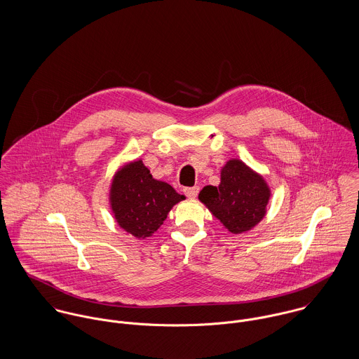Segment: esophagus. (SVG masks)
I'll use <instances>...</instances> for the list:
<instances>
[{
  "mask_svg": "<svg viewBox=\"0 0 359 359\" xmlns=\"http://www.w3.org/2000/svg\"><path fill=\"white\" fill-rule=\"evenodd\" d=\"M199 187H189V189H184V194L189 197V198H196L197 194H198Z\"/></svg>",
  "mask_w": 359,
  "mask_h": 359,
  "instance_id": "obj_1",
  "label": "esophagus"
}]
</instances>
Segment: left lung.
<instances>
[{
    "instance_id": "left-lung-1",
    "label": "left lung",
    "mask_w": 359,
    "mask_h": 359,
    "mask_svg": "<svg viewBox=\"0 0 359 359\" xmlns=\"http://www.w3.org/2000/svg\"><path fill=\"white\" fill-rule=\"evenodd\" d=\"M271 189L263 175L231 158L220 169L219 186H205L198 199L231 234L257 226L267 213Z\"/></svg>"
}]
</instances>
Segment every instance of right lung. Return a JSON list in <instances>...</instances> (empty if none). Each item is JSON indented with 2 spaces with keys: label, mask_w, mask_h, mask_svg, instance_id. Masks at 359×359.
<instances>
[{
  "label": "right lung",
  "mask_w": 359,
  "mask_h": 359,
  "mask_svg": "<svg viewBox=\"0 0 359 359\" xmlns=\"http://www.w3.org/2000/svg\"><path fill=\"white\" fill-rule=\"evenodd\" d=\"M186 199L153 177L142 160L128 161L114 172L109 187V203L114 220L133 238L151 237L170 209Z\"/></svg>",
  "instance_id": "obj_1"
}]
</instances>
